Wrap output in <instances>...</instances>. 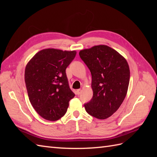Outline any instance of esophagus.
<instances>
[{
	"label": "esophagus",
	"instance_id": "34e87169",
	"mask_svg": "<svg viewBox=\"0 0 157 157\" xmlns=\"http://www.w3.org/2000/svg\"><path fill=\"white\" fill-rule=\"evenodd\" d=\"M81 92H82V90H80V89L77 90H76V94L77 95H79V94H81Z\"/></svg>",
	"mask_w": 157,
	"mask_h": 157
}]
</instances>
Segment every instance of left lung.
Instances as JSON below:
<instances>
[{"label": "left lung", "instance_id": "left-lung-1", "mask_svg": "<svg viewBox=\"0 0 157 157\" xmlns=\"http://www.w3.org/2000/svg\"><path fill=\"white\" fill-rule=\"evenodd\" d=\"M79 55L92 74L93 96L84 105L89 115L105 119L115 113L128 92L130 71L126 59L106 45L94 46Z\"/></svg>", "mask_w": 157, "mask_h": 157}]
</instances>
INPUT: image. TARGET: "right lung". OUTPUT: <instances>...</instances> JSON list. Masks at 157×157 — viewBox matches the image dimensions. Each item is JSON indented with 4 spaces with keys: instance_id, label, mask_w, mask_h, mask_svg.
Returning <instances> with one entry per match:
<instances>
[{
    "instance_id": "right-lung-1",
    "label": "right lung",
    "mask_w": 157,
    "mask_h": 157,
    "mask_svg": "<svg viewBox=\"0 0 157 157\" xmlns=\"http://www.w3.org/2000/svg\"><path fill=\"white\" fill-rule=\"evenodd\" d=\"M75 55V51L46 48L36 53L26 65L25 82L29 101L42 118L52 121L61 118L75 96L65 69Z\"/></svg>"
}]
</instances>
